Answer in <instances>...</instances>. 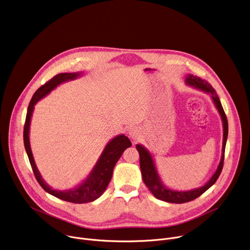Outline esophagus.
Masks as SVG:
<instances>
[{
    "instance_id": "obj_1",
    "label": "esophagus",
    "mask_w": 250,
    "mask_h": 250,
    "mask_svg": "<svg viewBox=\"0 0 250 250\" xmlns=\"http://www.w3.org/2000/svg\"><path fill=\"white\" fill-rule=\"evenodd\" d=\"M128 135H129V137L133 140V141H136V140H138L139 138H140V136H141V132H140V130H139V128H137V127H131L129 130H128Z\"/></svg>"
}]
</instances>
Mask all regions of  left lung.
<instances>
[{
	"label": "left lung",
	"instance_id": "8db88e82",
	"mask_svg": "<svg viewBox=\"0 0 250 250\" xmlns=\"http://www.w3.org/2000/svg\"><path fill=\"white\" fill-rule=\"evenodd\" d=\"M185 83L187 85L196 88L198 90H201L205 93L209 94L211 97L213 104L215 108L217 109L222 125H223V143H222V155L219 162V165L215 170V172L212 174L210 179L202 187L195 188L188 191H178L173 190L168 187H167L156 167L154 158L152 154L149 152L148 149H146L141 144H136V149L140 156V169L142 173V179L145 183V185L148 187V189L151 191V193L157 198L158 200L167 202V203H172V204H184L190 201H193L197 198H199L202 194H204L207 190H208L218 179L222 168H223V163H224V154H225V147L228 137V121L227 117L225 115V112L223 110L222 104L220 102V99L215 91V89L205 80H202L201 78L194 76V75H187L185 78Z\"/></svg>",
	"mask_w": 250,
	"mask_h": 250
}]
</instances>
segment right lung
<instances>
[{
  "label": "right lung",
  "mask_w": 250,
  "mask_h": 250,
  "mask_svg": "<svg viewBox=\"0 0 250 250\" xmlns=\"http://www.w3.org/2000/svg\"><path fill=\"white\" fill-rule=\"evenodd\" d=\"M83 75V72H75V73H61L54 76L50 81L42 85L33 95L27 110L25 125H24V132H23V140H24V147L31 164L33 172L35 174L36 179L38 180L39 184L42 188L48 194L63 200L65 202L74 203V204H86L97 200L107 189L108 184L111 181L114 167L121 158L124 151L131 146L130 140L124 134L117 135L116 137L112 138L107 145L105 146L104 150L102 151L99 159L97 160L95 166L86 176V178L77 185L76 187L65 190L59 191L52 189L49 185L45 183L42 179L33 157L31 145H30V125L33 116V112L35 109V105L43 97L48 95L53 89H55L58 85L76 80Z\"/></svg>",
  "instance_id": "1"
}]
</instances>
